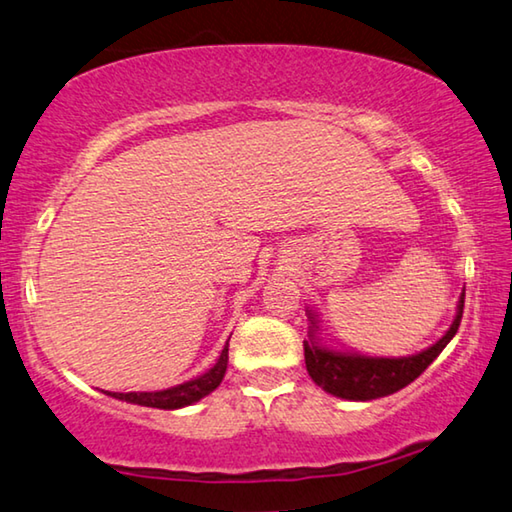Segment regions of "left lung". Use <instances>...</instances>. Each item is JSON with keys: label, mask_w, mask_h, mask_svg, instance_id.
Here are the masks:
<instances>
[{"label": "left lung", "mask_w": 512, "mask_h": 512, "mask_svg": "<svg viewBox=\"0 0 512 512\" xmlns=\"http://www.w3.org/2000/svg\"><path fill=\"white\" fill-rule=\"evenodd\" d=\"M462 307H465V294L460 296L456 319H453L451 328L446 330L440 342L417 355H410V358H367V355L335 353L310 339V342H303L307 373H310L316 385L332 396H339V399L371 401L399 392V389L419 378L428 369V364L451 342L460 328ZM310 319H314V316H310Z\"/></svg>", "instance_id": "1"}]
</instances>
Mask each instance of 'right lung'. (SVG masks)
Returning a JSON list of instances; mask_svg holds the SVG:
<instances>
[{"label":"right lung","mask_w":512,"mask_h":512,"mask_svg":"<svg viewBox=\"0 0 512 512\" xmlns=\"http://www.w3.org/2000/svg\"><path fill=\"white\" fill-rule=\"evenodd\" d=\"M227 369V346L223 348L221 358L214 364L207 373H202L200 378L189 380V383L170 387V389H161V392H129V394H120V392H109V396L127 403H136V405H145V408H159V410H177L184 408V405H191L200 401L202 396H207L209 392L221 385V380L225 376Z\"/></svg>","instance_id":"add662e5"}]
</instances>
